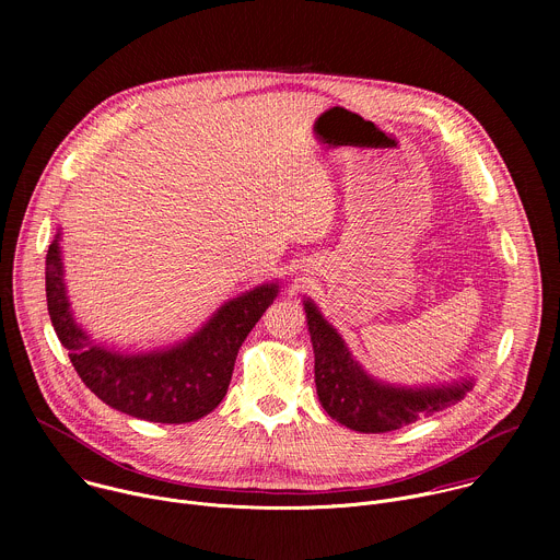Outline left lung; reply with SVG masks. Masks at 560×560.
Returning a JSON list of instances; mask_svg holds the SVG:
<instances>
[{
    "label": "left lung",
    "mask_w": 560,
    "mask_h": 560,
    "mask_svg": "<svg viewBox=\"0 0 560 560\" xmlns=\"http://www.w3.org/2000/svg\"><path fill=\"white\" fill-rule=\"evenodd\" d=\"M314 348V383L324 410L341 425L365 432H392L430 417L474 387L471 378L439 385H392L372 378L350 354L312 299L303 301Z\"/></svg>",
    "instance_id": "8db88e82"
}]
</instances>
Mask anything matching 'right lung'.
<instances>
[{"mask_svg": "<svg viewBox=\"0 0 560 560\" xmlns=\"http://www.w3.org/2000/svg\"><path fill=\"white\" fill-rule=\"evenodd\" d=\"M277 292L275 283L257 285L225 301L186 339L119 352L97 346L72 322L57 238L46 255L48 314L79 378L106 406L152 423H190L223 401L236 352Z\"/></svg>", "mask_w": 560, "mask_h": 560, "instance_id": "1", "label": "right lung"}]
</instances>
